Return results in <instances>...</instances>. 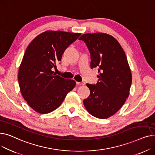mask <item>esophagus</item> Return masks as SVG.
I'll return each instance as SVG.
<instances>
[{"mask_svg":"<svg viewBox=\"0 0 155 155\" xmlns=\"http://www.w3.org/2000/svg\"><path fill=\"white\" fill-rule=\"evenodd\" d=\"M77 85H84L85 84V83L84 82H77Z\"/></svg>","mask_w":155,"mask_h":155,"instance_id":"esophagus-1","label":"esophagus"}]
</instances>
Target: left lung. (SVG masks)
Wrapping results in <instances>:
<instances>
[{
  "instance_id": "obj_1",
  "label": "left lung",
  "mask_w": 155,
  "mask_h": 155,
  "mask_svg": "<svg viewBox=\"0 0 155 155\" xmlns=\"http://www.w3.org/2000/svg\"><path fill=\"white\" fill-rule=\"evenodd\" d=\"M91 53V67L100 73L96 84H87L91 94L84 100L87 110L93 116L107 119L116 113L129 95L132 75L127 57L117 41L102 33L84 34L78 39Z\"/></svg>"
}]
</instances>
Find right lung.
<instances>
[{"label":"right lung","instance_id":"1","mask_svg":"<svg viewBox=\"0 0 155 155\" xmlns=\"http://www.w3.org/2000/svg\"><path fill=\"white\" fill-rule=\"evenodd\" d=\"M80 35L47 31L37 36L26 48L18 81L23 98L36 112L48 114L53 111L75 87V80L57 75L53 70L61 61L64 50Z\"/></svg>","mask_w":155,"mask_h":155}]
</instances>
